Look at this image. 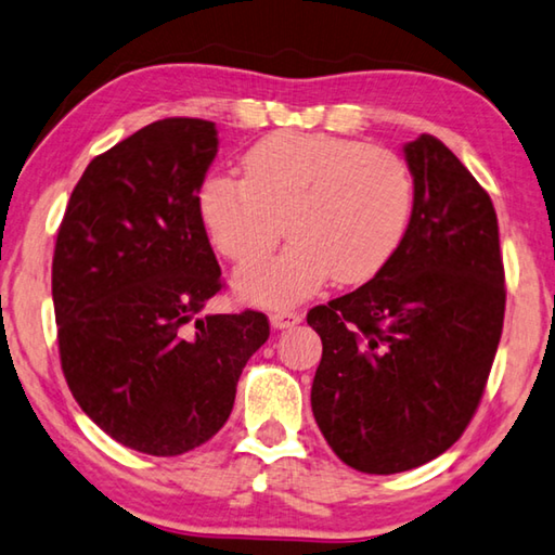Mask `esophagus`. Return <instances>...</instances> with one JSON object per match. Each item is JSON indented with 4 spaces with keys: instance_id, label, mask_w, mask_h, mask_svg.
<instances>
[{
    "instance_id": "34e87169",
    "label": "esophagus",
    "mask_w": 555,
    "mask_h": 555,
    "mask_svg": "<svg viewBox=\"0 0 555 555\" xmlns=\"http://www.w3.org/2000/svg\"><path fill=\"white\" fill-rule=\"evenodd\" d=\"M299 322H302V314L293 312V309H278V312L270 314L272 328H293Z\"/></svg>"
}]
</instances>
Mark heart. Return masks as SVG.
<instances>
[{
  "instance_id": "obj_1",
  "label": "heart",
  "mask_w": 555,
  "mask_h": 555,
  "mask_svg": "<svg viewBox=\"0 0 555 555\" xmlns=\"http://www.w3.org/2000/svg\"><path fill=\"white\" fill-rule=\"evenodd\" d=\"M238 175H211L199 209L221 256L246 268L236 289L260 307H287L328 278L358 285L400 248L414 207L410 165L377 145L328 133H272L243 155Z\"/></svg>"
}]
</instances>
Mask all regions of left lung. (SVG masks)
Masks as SVG:
<instances>
[{
  "mask_svg": "<svg viewBox=\"0 0 555 555\" xmlns=\"http://www.w3.org/2000/svg\"><path fill=\"white\" fill-rule=\"evenodd\" d=\"M414 207L371 283L309 309L322 336L312 412L346 465L392 475L449 451L482 400L504 324L488 190L436 139L404 145Z\"/></svg>",
  "mask_w": 555,
  "mask_h": 555,
  "instance_id": "left-lung-1",
  "label": "left lung"
}]
</instances>
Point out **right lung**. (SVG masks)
<instances>
[{"instance_id":"right-lung-1","label":"right lung","mask_w":555,"mask_h":555,"mask_svg":"<svg viewBox=\"0 0 555 555\" xmlns=\"http://www.w3.org/2000/svg\"><path fill=\"white\" fill-rule=\"evenodd\" d=\"M217 126L172 116L87 165L53 253L63 375L114 441L180 455L233 410L248 358L268 341L262 312L202 314L223 287L199 209Z\"/></svg>"}]
</instances>
